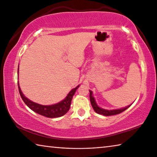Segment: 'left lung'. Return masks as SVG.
<instances>
[{"instance_id": "left-lung-1", "label": "left lung", "mask_w": 157, "mask_h": 157, "mask_svg": "<svg viewBox=\"0 0 157 157\" xmlns=\"http://www.w3.org/2000/svg\"><path fill=\"white\" fill-rule=\"evenodd\" d=\"M89 91H90V99L92 106L93 108L94 111L100 115H105V116H110V115L119 114L120 113L124 111L126 109H127L128 108L130 107L131 105H132L131 104L127 107L122 108V109H115V110H107V109H102V108H100L98 105L97 104L95 99H94V97L92 96V92L91 90H89Z\"/></svg>"}]
</instances>
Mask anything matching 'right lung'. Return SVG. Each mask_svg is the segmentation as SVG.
Segmentation results:
<instances>
[{
  "label": "right lung",
  "mask_w": 157,
  "mask_h": 157,
  "mask_svg": "<svg viewBox=\"0 0 157 157\" xmlns=\"http://www.w3.org/2000/svg\"><path fill=\"white\" fill-rule=\"evenodd\" d=\"M18 76H19V68H18ZM79 87V85L75 88L71 90L69 92L67 95L64 99L63 101L57 103L56 104L53 105H48V106H44V105H41L37 103L32 101L31 100L28 99L27 97L24 96L23 92L21 90L19 87V83L18 81V88H19V94L21 97L23 99V101L27 106L30 108V109L33 111H35L37 113L40 114L43 116H45L47 117H61L66 114L69 110V108L71 106V99L74 94H75L76 90L78 89Z\"/></svg>",
  "instance_id": "1"
}]
</instances>
